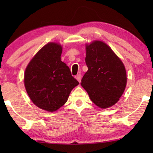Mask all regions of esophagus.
I'll list each match as a JSON object with an SVG mask.
<instances>
[{"label":"esophagus","mask_w":153,"mask_h":153,"mask_svg":"<svg viewBox=\"0 0 153 153\" xmlns=\"http://www.w3.org/2000/svg\"><path fill=\"white\" fill-rule=\"evenodd\" d=\"M81 78H82V76H81V74H77V75H76V79H77V81H78L79 83L81 82Z\"/></svg>","instance_id":"esophagus-1"}]
</instances>
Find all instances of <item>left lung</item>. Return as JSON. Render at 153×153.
Instances as JSON below:
<instances>
[{
	"instance_id": "8db88e82",
	"label": "left lung",
	"mask_w": 153,
	"mask_h": 153,
	"mask_svg": "<svg viewBox=\"0 0 153 153\" xmlns=\"http://www.w3.org/2000/svg\"><path fill=\"white\" fill-rule=\"evenodd\" d=\"M85 64L88 70L81 85L92 102L102 108L114 105L126 87L127 74L123 62L106 44L95 41L86 46Z\"/></svg>"
}]
</instances>
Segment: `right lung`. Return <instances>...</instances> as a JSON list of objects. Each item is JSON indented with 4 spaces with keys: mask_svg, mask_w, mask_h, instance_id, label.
<instances>
[{
    "mask_svg": "<svg viewBox=\"0 0 153 153\" xmlns=\"http://www.w3.org/2000/svg\"><path fill=\"white\" fill-rule=\"evenodd\" d=\"M62 47L57 43L46 45L27 66L24 84L27 93L37 106L55 111L63 106L70 92L79 84L67 65L61 61Z\"/></svg>",
    "mask_w": 153,
    "mask_h": 153,
    "instance_id": "obj_1",
    "label": "right lung"
}]
</instances>
